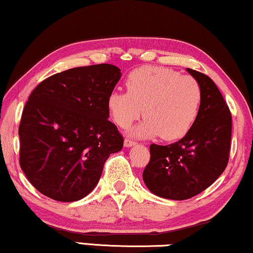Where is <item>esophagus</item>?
<instances>
[{"label": "esophagus", "instance_id": "obj_1", "mask_svg": "<svg viewBox=\"0 0 253 253\" xmlns=\"http://www.w3.org/2000/svg\"><path fill=\"white\" fill-rule=\"evenodd\" d=\"M135 145H136V142L132 141V140H130V139H126L124 141V146L125 147H133V146H135Z\"/></svg>", "mask_w": 253, "mask_h": 253}]
</instances>
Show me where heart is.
<instances>
[{
  "label": "heart",
  "mask_w": 253,
  "mask_h": 253,
  "mask_svg": "<svg viewBox=\"0 0 253 253\" xmlns=\"http://www.w3.org/2000/svg\"><path fill=\"white\" fill-rule=\"evenodd\" d=\"M127 92L113 91L107 110L121 128H127L142 114L146 119L132 135L148 139L161 135L166 141L183 137L196 123L202 104V89L196 79L161 66H142L126 79Z\"/></svg>",
  "instance_id": "b5f03b06"
}]
</instances>
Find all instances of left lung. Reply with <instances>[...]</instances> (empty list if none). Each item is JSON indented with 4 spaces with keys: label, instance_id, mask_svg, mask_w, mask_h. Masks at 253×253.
<instances>
[{
    "label": "left lung",
    "instance_id": "1",
    "mask_svg": "<svg viewBox=\"0 0 253 253\" xmlns=\"http://www.w3.org/2000/svg\"><path fill=\"white\" fill-rule=\"evenodd\" d=\"M187 71L202 89L196 123L171 145H150V161L142 174L153 194L174 201L196 196L222 175L231 141V113L218 87L203 73Z\"/></svg>",
    "mask_w": 253,
    "mask_h": 253
}]
</instances>
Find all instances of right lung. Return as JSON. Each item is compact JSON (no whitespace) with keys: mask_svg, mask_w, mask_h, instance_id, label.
<instances>
[{"mask_svg":"<svg viewBox=\"0 0 253 253\" xmlns=\"http://www.w3.org/2000/svg\"><path fill=\"white\" fill-rule=\"evenodd\" d=\"M120 78L119 68L98 64L57 73L34 89L18 128L20 165L40 193L75 202L94 189L105 161L124 146L107 110Z\"/></svg>","mask_w":253,"mask_h":253,"instance_id":"add662e5","label":"right lung"}]
</instances>
